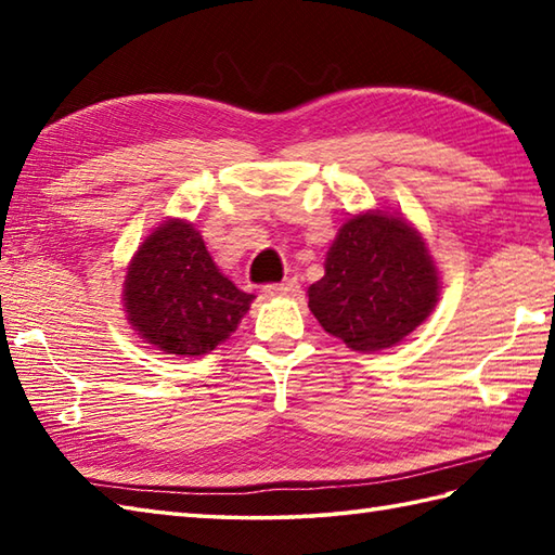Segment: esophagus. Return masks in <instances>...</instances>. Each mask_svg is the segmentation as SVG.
Segmentation results:
<instances>
[{"instance_id":"34e87169","label":"esophagus","mask_w":555,"mask_h":555,"mask_svg":"<svg viewBox=\"0 0 555 555\" xmlns=\"http://www.w3.org/2000/svg\"><path fill=\"white\" fill-rule=\"evenodd\" d=\"M300 291V284L298 279H286L281 281V284H267L262 288V293L267 298H279V296H296V293Z\"/></svg>"}]
</instances>
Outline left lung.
Returning <instances> with one entry per match:
<instances>
[{"instance_id":"obj_1","label":"left lung","mask_w":555,"mask_h":555,"mask_svg":"<svg viewBox=\"0 0 555 555\" xmlns=\"http://www.w3.org/2000/svg\"><path fill=\"white\" fill-rule=\"evenodd\" d=\"M439 293V269L422 233L400 211L376 207L338 229L324 276L308 288V308L326 334L374 352L427 322Z\"/></svg>"}]
</instances>
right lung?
Segmentation results:
<instances>
[{"instance_id":"right-lung-1","label":"right lung","mask_w":555,"mask_h":555,"mask_svg":"<svg viewBox=\"0 0 555 555\" xmlns=\"http://www.w3.org/2000/svg\"><path fill=\"white\" fill-rule=\"evenodd\" d=\"M255 300L221 274L188 219H167L138 245L124 281L133 332L164 356L199 358L238 328Z\"/></svg>"}]
</instances>
